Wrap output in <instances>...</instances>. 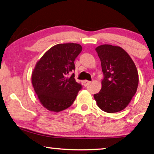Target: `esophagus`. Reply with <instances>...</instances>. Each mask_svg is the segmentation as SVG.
Returning <instances> with one entry per match:
<instances>
[{"label": "esophagus", "instance_id": "1", "mask_svg": "<svg viewBox=\"0 0 154 154\" xmlns=\"http://www.w3.org/2000/svg\"><path fill=\"white\" fill-rule=\"evenodd\" d=\"M90 83H91L90 81H88V80H85V81L83 82V85H84V86H87Z\"/></svg>", "mask_w": 154, "mask_h": 154}]
</instances>
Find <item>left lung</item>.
Returning a JSON list of instances; mask_svg holds the SVG:
<instances>
[{"instance_id":"left-lung-1","label":"left lung","mask_w":154,"mask_h":154,"mask_svg":"<svg viewBox=\"0 0 154 154\" xmlns=\"http://www.w3.org/2000/svg\"><path fill=\"white\" fill-rule=\"evenodd\" d=\"M104 77L102 88L94 98L98 107L106 113L122 111L136 94L139 77L136 66L127 52L109 44L95 48Z\"/></svg>"}]
</instances>
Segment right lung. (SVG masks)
<instances>
[{
  "instance_id": "right-lung-1",
  "label": "right lung",
  "mask_w": 154,
  "mask_h": 154,
  "mask_svg": "<svg viewBox=\"0 0 154 154\" xmlns=\"http://www.w3.org/2000/svg\"><path fill=\"white\" fill-rule=\"evenodd\" d=\"M82 50L77 43H59L50 48L36 62L32 72V84L42 106L58 113L70 107L75 100L81 84L75 74L74 61Z\"/></svg>"
}]
</instances>
